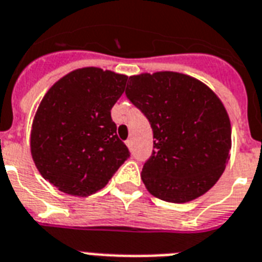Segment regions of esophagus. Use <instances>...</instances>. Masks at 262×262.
Segmentation results:
<instances>
[{
  "mask_svg": "<svg viewBox=\"0 0 262 262\" xmlns=\"http://www.w3.org/2000/svg\"><path fill=\"white\" fill-rule=\"evenodd\" d=\"M126 146L129 149L133 148V141H132V140H127V141H126Z\"/></svg>",
  "mask_w": 262,
  "mask_h": 262,
  "instance_id": "obj_1",
  "label": "esophagus"
}]
</instances>
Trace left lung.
Instances as JSON below:
<instances>
[{"label":"left lung","instance_id":"obj_1","mask_svg":"<svg viewBox=\"0 0 262 262\" xmlns=\"http://www.w3.org/2000/svg\"><path fill=\"white\" fill-rule=\"evenodd\" d=\"M127 98L153 129V155L141 179L151 195L184 204L205 194L225 170L232 126L223 101L192 76L156 72L129 77Z\"/></svg>","mask_w":262,"mask_h":262}]
</instances>
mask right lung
<instances>
[{"label": "right lung", "mask_w": 262, "mask_h": 262, "mask_svg": "<svg viewBox=\"0 0 262 262\" xmlns=\"http://www.w3.org/2000/svg\"><path fill=\"white\" fill-rule=\"evenodd\" d=\"M126 80L125 74L88 67L72 70L46 92L33 118L30 153L54 188L88 197L129 157L111 116Z\"/></svg>", "instance_id": "obj_1"}]
</instances>
